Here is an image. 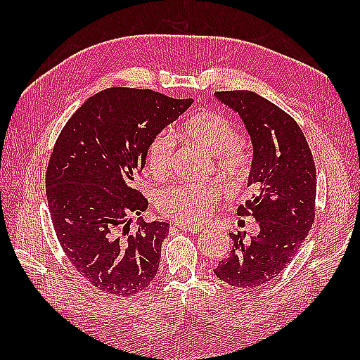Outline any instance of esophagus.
I'll return each instance as SVG.
<instances>
[{
  "label": "esophagus",
  "mask_w": 360,
  "mask_h": 360,
  "mask_svg": "<svg viewBox=\"0 0 360 360\" xmlns=\"http://www.w3.org/2000/svg\"><path fill=\"white\" fill-rule=\"evenodd\" d=\"M178 229H181V231L192 232V233H198V232L202 231L201 226H186V224H178Z\"/></svg>",
  "instance_id": "esophagus-1"
}]
</instances>
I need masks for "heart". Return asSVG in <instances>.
<instances>
[{
	"label": "heart",
	"mask_w": 360,
	"mask_h": 360,
	"mask_svg": "<svg viewBox=\"0 0 360 360\" xmlns=\"http://www.w3.org/2000/svg\"><path fill=\"white\" fill-rule=\"evenodd\" d=\"M184 139L207 156H217L215 165L231 182L248 172V155L238 145V129L223 114L205 111L193 116L182 128ZM174 143L165 133L156 134L145 151V164L155 178H165L173 164ZM224 193L217 181L179 184L165 188L156 198L158 210L181 224H200L215 210Z\"/></svg>",
	"instance_id": "heart-1"
}]
</instances>
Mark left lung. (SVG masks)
<instances>
[{"label": "left lung", "instance_id": "obj_1", "mask_svg": "<svg viewBox=\"0 0 360 360\" xmlns=\"http://www.w3.org/2000/svg\"><path fill=\"white\" fill-rule=\"evenodd\" d=\"M221 103L238 112L252 142L248 187L252 200L238 215H252L259 233H231V255L221 259L217 277L235 288L254 289L285 269L314 223L316 165L297 122L277 105L252 91L215 93Z\"/></svg>", "mask_w": 360, "mask_h": 360}]
</instances>
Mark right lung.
<instances>
[{
  "label": "right lung",
  "instance_id": "add662e5",
  "mask_svg": "<svg viewBox=\"0 0 360 360\" xmlns=\"http://www.w3.org/2000/svg\"><path fill=\"white\" fill-rule=\"evenodd\" d=\"M193 98L108 88L66 122L46 170V196L65 255L105 294L129 297L155 278L168 223L137 221L148 201L134 188L150 141Z\"/></svg>",
  "mask_w": 360,
  "mask_h": 360
}]
</instances>
